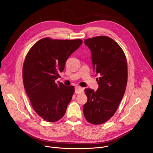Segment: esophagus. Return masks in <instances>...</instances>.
Segmentation results:
<instances>
[{"instance_id": "1", "label": "esophagus", "mask_w": 153, "mask_h": 153, "mask_svg": "<svg viewBox=\"0 0 153 153\" xmlns=\"http://www.w3.org/2000/svg\"><path fill=\"white\" fill-rule=\"evenodd\" d=\"M83 93V88H82V87L76 86L75 87V93L76 94H81Z\"/></svg>"}]
</instances>
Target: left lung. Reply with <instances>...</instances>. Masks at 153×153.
Instances as JSON below:
<instances>
[{"label": "left lung", "instance_id": "1", "mask_svg": "<svg viewBox=\"0 0 153 153\" xmlns=\"http://www.w3.org/2000/svg\"><path fill=\"white\" fill-rule=\"evenodd\" d=\"M84 43L91 51L94 70L100 77L96 78V91L85 90L88 100L83 105V114L89 123L100 125L113 117L124 95L128 80L126 58L117 43L109 37L96 36Z\"/></svg>", "mask_w": 153, "mask_h": 153}]
</instances>
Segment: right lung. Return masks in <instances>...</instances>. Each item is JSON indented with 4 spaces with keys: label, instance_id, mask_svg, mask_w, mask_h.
Here are the masks:
<instances>
[{
    "label": "right lung",
    "instance_id": "1",
    "mask_svg": "<svg viewBox=\"0 0 153 153\" xmlns=\"http://www.w3.org/2000/svg\"><path fill=\"white\" fill-rule=\"evenodd\" d=\"M81 39L39 40L28 52L23 65L24 88L36 113L50 122L60 120L74 93L55 80L65 68L69 56L82 45Z\"/></svg>",
    "mask_w": 153,
    "mask_h": 153
}]
</instances>
